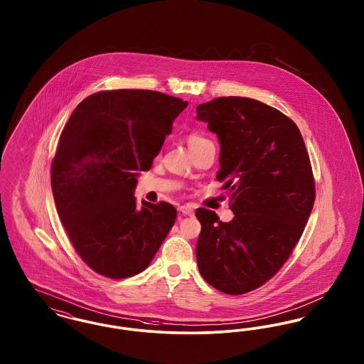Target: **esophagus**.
Returning <instances> with one entry per match:
<instances>
[{
  "instance_id": "obj_1",
  "label": "esophagus",
  "mask_w": 364,
  "mask_h": 364,
  "mask_svg": "<svg viewBox=\"0 0 364 364\" xmlns=\"http://www.w3.org/2000/svg\"><path fill=\"white\" fill-rule=\"evenodd\" d=\"M180 211H181L183 215H192L193 211H195V208L192 205H184V206H180Z\"/></svg>"
}]
</instances>
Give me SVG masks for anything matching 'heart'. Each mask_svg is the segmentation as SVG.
<instances>
[{"instance_id":"heart-1","label":"heart","mask_w":364,"mask_h":364,"mask_svg":"<svg viewBox=\"0 0 364 364\" xmlns=\"http://www.w3.org/2000/svg\"><path fill=\"white\" fill-rule=\"evenodd\" d=\"M202 140H205V139L202 138V136H199V135H196V134H192L188 136V146H192V144H195V143H198V141H202Z\"/></svg>"}]
</instances>
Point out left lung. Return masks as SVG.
Wrapping results in <instances>:
<instances>
[{
	"label": "left lung",
	"mask_w": 364,
	"mask_h": 364,
	"mask_svg": "<svg viewBox=\"0 0 364 364\" xmlns=\"http://www.w3.org/2000/svg\"><path fill=\"white\" fill-rule=\"evenodd\" d=\"M196 119L217 134V180L230 196L229 223L198 208L196 242L205 281L228 294L262 287L289 258L315 200L311 162L301 134L277 109L244 97L198 105Z\"/></svg>",
	"instance_id": "left-lung-1"
}]
</instances>
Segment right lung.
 I'll list each match as a JSON object with an SVG mask.
<instances>
[{
	"instance_id": "add662e5",
	"label": "right lung",
	"mask_w": 364,
	"mask_h": 364,
	"mask_svg": "<svg viewBox=\"0 0 364 364\" xmlns=\"http://www.w3.org/2000/svg\"><path fill=\"white\" fill-rule=\"evenodd\" d=\"M187 106L159 91L109 90L70 114L53 158V196L75 251L95 273L139 274L172 229L171 203L139 206L134 192Z\"/></svg>"
}]
</instances>
